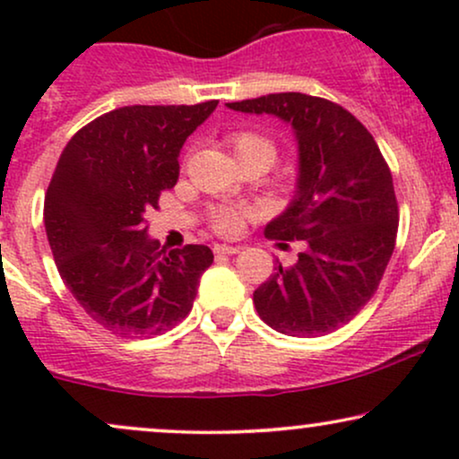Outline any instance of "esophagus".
Here are the masks:
<instances>
[{
	"mask_svg": "<svg viewBox=\"0 0 459 459\" xmlns=\"http://www.w3.org/2000/svg\"><path fill=\"white\" fill-rule=\"evenodd\" d=\"M239 250V246H213L215 255H237Z\"/></svg>",
	"mask_w": 459,
	"mask_h": 459,
	"instance_id": "esophagus-1",
	"label": "esophagus"
}]
</instances>
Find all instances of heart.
Instances as JSON below:
<instances>
[{
    "mask_svg": "<svg viewBox=\"0 0 459 459\" xmlns=\"http://www.w3.org/2000/svg\"><path fill=\"white\" fill-rule=\"evenodd\" d=\"M230 146H233L237 160H247V157H256L270 166L276 160V144L267 138V135L255 134V131H239V134L230 135ZM244 213L239 209L220 207L213 212V229L222 235H235L244 222Z\"/></svg>",
    "mask_w": 459,
    "mask_h": 459,
    "instance_id": "b5f03b06",
    "label": "heart"
}]
</instances>
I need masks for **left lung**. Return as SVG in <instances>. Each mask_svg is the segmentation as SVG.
<instances>
[{
    "label": "left lung",
    "mask_w": 459,
    "mask_h": 459,
    "mask_svg": "<svg viewBox=\"0 0 459 459\" xmlns=\"http://www.w3.org/2000/svg\"><path fill=\"white\" fill-rule=\"evenodd\" d=\"M226 108L276 116L298 142L296 192L265 235L304 241V250L256 289V313L289 336L334 332L373 298L393 256L399 212L391 170L365 125L328 99L278 92Z\"/></svg>",
    "instance_id": "obj_1"
}]
</instances>
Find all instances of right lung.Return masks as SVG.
<instances>
[{
  "label": "right lung",
  "instance_id": "obj_1",
  "mask_svg": "<svg viewBox=\"0 0 459 459\" xmlns=\"http://www.w3.org/2000/svg\"><path fill=\"white\" fill-rule=\"evenodd\" d=\"M218 101L129 105L92 120L62 151L45 196V230L79 307L123 336H157L192 310L207 246L160 252L144 215L175 187L178 152Z\"/></svg>",
  "mask_w": 459,
  "mask_h": 459
}]
</instances>
